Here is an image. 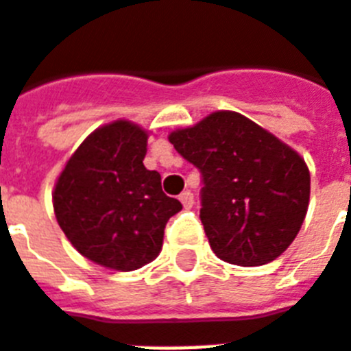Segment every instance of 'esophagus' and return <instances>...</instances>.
Returning a JSON list of instances; mask_svg holds the SVG:
<instances>
[{
  "instance_id": "obj_1",
  "label": "esophagus",
  "mask_w": 351,
  "mask_h": 351,
  "mask_svg": "<svg viewBox=\"0 0 351 351\" xmlns=\"http://www.w3.org/2000/svg\"><path fill=\"white\" fill-rule=\"evenodd\" d=\"M179 202L183 204L185 209H191L192 205H194V194H192L191 191H185L181 196H179Z\"/></svg>"
}]
</instances>
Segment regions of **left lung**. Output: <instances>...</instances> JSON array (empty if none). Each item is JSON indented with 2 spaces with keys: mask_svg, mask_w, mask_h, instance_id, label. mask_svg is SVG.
<instances>
[{
  "mask_svg": "<svg viewBox=\"0 0 351 351\" xmlns=\"http://www.w3.org/2000/svg\"><path fill=\"white\" fill-rule=\"evenodd\" d=\"M202 173L199 218L216 257L261 266L291 246L307 215L305 160L246 116L216 110L168 136Z\"/></svg>",
  "mask_w": 351,
  "mask_h": 351,
  "instance_id": "8db88e82",
  "label": "left lung"
}]
</instances>
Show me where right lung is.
Listing matches in <instances>:
<instances>
[{"mask_svg":"<svg viewBox=\"0 0 351 351\" xmlns=\"http://www.w3.org/2000/svg\"><path fill=\"white\" fill-rule=\"evenodd\" d=\"M146 152L147 131L116 120L86 136L55 183L66 239L105 268L131 272L152 263L166 222L183 207L162 192L160 173L144 166Z\"/></svg>","mask_w":351,"mask_h":351,"instance_id":"1","label":"right lung"}]
</instances>
